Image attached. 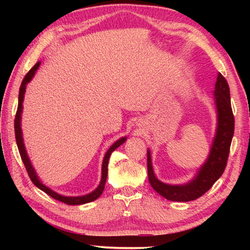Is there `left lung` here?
I'll return each mask as SVG.
<instances>
[{
    "mask_svg": "<svg viewBox=\"0 0 250 250\" xmlns=\"http://www.w3.org/2000/svg\"><path fill=\"white\" fill-rule=\"evenodd\" d=\"M215 103L217 108V130L209 156L198 171L195 179L185 185H168L156 179L151 163V154L147 151V176L155 192L173 202H189L208 191L225 171L229 155L231 139L234 135L235 119L230 104V92L227 80L218 74L215 83Z\"/></svg>",
    "mask_w": 250,
    "mask_h": 250,
    "instance_id": "1",
    "label": "left lung"
}]
</instances>
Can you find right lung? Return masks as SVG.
Returning <instances> with one entry per match:
<instances>
[{
	"label": "right lung",
	"instance_id": "add662e5",
	"mask_svg": "<svg viewBox=\"0 0 250 250\" xmlns=\"http://www.w3.org/2000/svg\"><path fill=\"white\" fill-rule=\"evenodd\" d=\"M41 65V62H36L35 65H34L31 70L28 71V73L25 75V77L23 79L22 83H21V88H20V94H19V105H18V110H16V115H15V120H14V129H15V138H16V143H18V147H19V151H20V155L21 158H22V161L25 166V168H26V171L28 173V176L29 179L32 180V182L34 184H35L37 188H41L42 191L45 192L46 194H48L49 196H52L55 200H57L59 202H62L65 203V204H68V205H80V204H86V203H89L92 202L98 198L101 194L104 192V184H105V181H107V175H108V162H109V158L110 155L113 151H115L118 146H120L122 143H125V141L126 140V138H121L120 140H118L117 142L113 143V145L110 146V149L107 151V153L104 155V162H103V176H101V182L98 188H97L94 192L88 194V195H84V196H77V197H67V196H62L59 195V194L55 193L52 189L46 188L44 184L41 183V181L39 180V177H37L35 171H34V168L32 167L31 162H29V159L26 154V150H25V146H24V143H23V137H22V130H21V113H22V108H23V99H24V94H25V88H26V83L31 82V79L33 78V76L35 75V71L37 70Z\"/></svg>",
	"mask_w": 250,
	"mask_h": 250
}]
</instances>
